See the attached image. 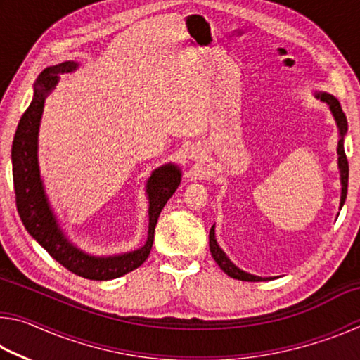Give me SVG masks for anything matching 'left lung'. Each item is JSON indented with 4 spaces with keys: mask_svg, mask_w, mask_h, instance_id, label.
<instances>
[{
    "mask_svg": "<svg viewBox=\"0 0 360 360\" xmlns=\"http://www.w3.org/2000/svg\"><path fill=\"white\" fill-rule=\"evenodd\" d=\"M319 96H321L322 101H326L327 105L330 106L335 119H337L340 135H341V139L338 141V167H340V172H341V186H343V187H341L340 206H343L345 200H346V193H348V178H349V165H348V158H346L345 146H343V135L346 133V130H348V120H346V115L343 112V109H341L340 103H338L337 98H335V96L328 95V94H321ZM210 251H211L212 257H214L216 264L221 266L230 278L241 279V281H266V279H268V278L249 275V273L240 270V268H236L233 264H231V262L227 259V255L224 254L222 249L219 248V245L216 243L214 227H211V230H210Z\"/></svg>",
    "mask_w": 360,
    "mask_h": 360,
    "instance_id": "1",
    "label": "left lung"
}]
</instances>
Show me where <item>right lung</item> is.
<instances>
[{
  "label": "right lung",
  "mask_w": 360,
  "mask_h": 360,
  "mask_svg": "<svg viewBox=\"0 0 360 360\" xmlns=\"http://www.w3.org/2000/svg\"><path fill=\"white\" fill-rule=\"evenodd\" d=\"M76 62H65L41 72L34 90V98L23 112L17 127L14 143H12V176H14L15 202L17 211L28 233L60 265L77 276L94 279V281H106V279L124 276L129 271H133L149 257L158 216L178 188L181 173L174 165H165L155 169L149 178V236L146 245L138 251L117 255V257L96 259L79 251L65 238L56 222V217L52 216V211L49 210L46 195L42 191L36 148H38V129L42 108H44V96L57 84L58 75L76 70Z\"/></svg>",
  "instance_id": "right-lung-1"
}]
</instances>
